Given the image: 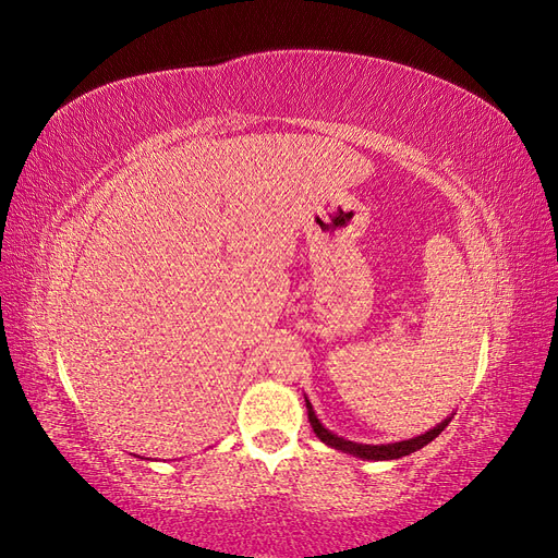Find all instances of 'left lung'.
I'll list each match as a JSON object with an SVG mask.
<instances>
[{"mask_svg":"<svg viewBox=\"0 0 558 558\" xmlns=\"http://www.w3.org/2000/svg\"><path fill=\"white\" fill-rule=\"evenodd\" d=\"M307 402V414H310V424L316 433V437L320 442H326L328 447L332 449H340L344 453H351V456H359V459H367V461H393V459H402V456H410L414 451H418L421 447H426L428 442H433L437 435H440L447 426L451 416H447L442 424H437L435 428L426 430L424 435L418 437H412V440H402V442H391V445H361V442H351V440H344V437H337L335 433H330L324 424H320L318 416L314 414V408L312 402L305 398Z\"/></svg>","mask_w":558,"mask_h":558,"instance_id":"8db88e82","label":"left lung"}]
</instances>
